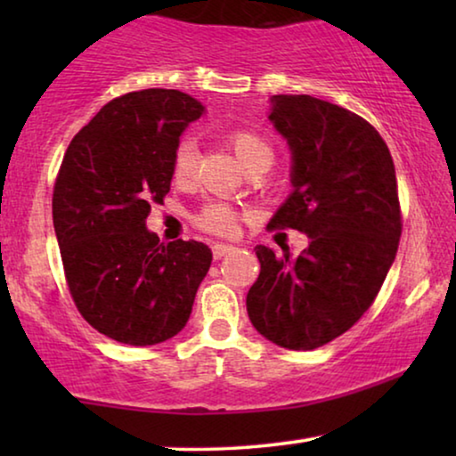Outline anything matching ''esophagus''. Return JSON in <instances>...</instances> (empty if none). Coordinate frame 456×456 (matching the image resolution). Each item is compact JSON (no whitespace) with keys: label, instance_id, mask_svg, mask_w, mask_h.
<instances>
[{"label":"esophagus","instance_id":"esophagus-1","mask_svg":"<svg viewBox=\"0 0 456 456\" xmlns=\"http://www.w3.org/2000/svg\"><path fill=\"white\" fill-rule=\"evenodd\" d=\"M234 247L232 245H224V242H216V245H211V253H214L216 259H222L226 257L228 253H232Z\"/></svg>","mask_w":456,"mask_h":456}]
</instances>
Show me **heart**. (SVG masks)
Here are the masks:
<instances>
[{
  "instance_id": "heart-1",
  "label": "heart",
  "mask_w": 456,
  "mask_h": 456,
  "mask_svg": "<svg viewBox=\"0 0 456 456\" xmlns=\"http://www.w3.org/2000/svg\"><path fill=\"white\" fill-rule=\"evenodd\" d=\"M226 142L232 149L236 158L242 166L251 167L255 164L264 159H272V149L267 142L261 139V136L255 133L251 128H230L226 130ZM195 158H197V149H195V141L189 139H180L176 149L172 153V180L176 184H186L192 178V172H195ZM195 224L205 232L216 234V236H230L234 234L236 226H239V211L234 208H230L226 203H208L199 209V214L195 216Z\"/></svg>"
}]
</instances>
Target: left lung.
<instances>
[{"instance_id":"left-lung-1","label":"left lung","mask_w":456,"mask_h":456,"mask_svg":"<svg viewBox=\"0 0 456 456\" xmlns=\"http://www.w3.org/2000/svg\"><path fill=\"white\" fill-rule=\"evenodd\" d=\"M270 120L292 151V192L267 228H295L309 247L297 257L255 247L247 311L267 340L314 351L361 320L396 257L395 164L370 122L323 99L273 95Z\"/></svg>"}]
</instances>
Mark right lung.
<instances>
[{
    "label": "right lung",
    "instance_id": "obj_1",
    "mask_svg": "<svg viewBox=\"0 0 456 456\" xmlns=\"http://www.w3.org/2000/svg\"><path fill=\"white\" fill-rule=\"evenodd\" d=\"M203 105L176 89L126 93L74 136L53 186L68 289L97 332L133 346L176 336L211 265L208 245L159 242L145 220L164 203L172 153Z\"/></svg>",
    "mask_w": 456,
    "mask_h": 456
}]
</instances>
